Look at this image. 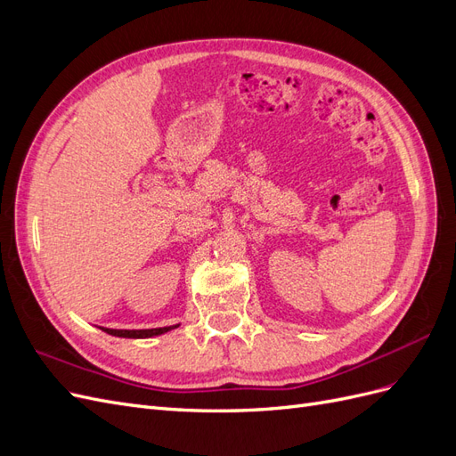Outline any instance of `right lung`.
<instances>
[{
  "label": "right lung",
  "mask_w": 456,
  "mask_h": 456,
  "mask_svg": "<svg viewBox=\"0 0 456 456\" xmlns=\"http://www.w3.org/2000/svg\"><path fill=\"white\" fill-rule=\"evenodd\" d=\"M176 327V325H175ZM175 327H158V329H141V330H123V329H106L101 327L104 333L114 335V337H123V338H148V337H156L161 333H167V330Z\"/></svg>",
  "instance_id": "add662e5"
}]
</instances>
